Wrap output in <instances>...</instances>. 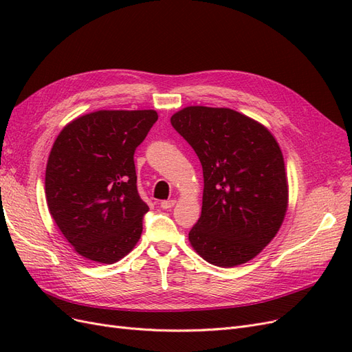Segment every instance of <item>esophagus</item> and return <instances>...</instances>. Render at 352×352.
Listing matches in <instances>:
<instances>
[{"label":"esophagus","mask_w":352,"mask_h":352,"mask_svg":"<svg viewBox=\"0 0 352 352\" xmlns=\"http://www.w3.org/2000/svg\"><path fill=\"white\" fill-rule=\"evenodd\" d=\"M175 204H176V201H175V199L162 201V208H163V210H170V208H173V207H175Z\"/></svg>","instance_id":"1"}]
</instances>
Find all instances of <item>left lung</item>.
Instances as JSON below:
<instances>
[{"label": "left lung", "instance_id": "8db88e82", "mask_svg": "<svg viewBox=\"0 0 352 352\" xmlns=\"http://www.w3.org/2000/svg\"><path fill=\"white\" fill-rule=\"evenodd\" d=\"M170 122L194 148L204 176L190 247L219 267L252 260L279 232L289 202L278 141L260 122L225 107L189 105Z\"/></svg>", "mask_w": 352, "mask_h": 352}]
</instances>
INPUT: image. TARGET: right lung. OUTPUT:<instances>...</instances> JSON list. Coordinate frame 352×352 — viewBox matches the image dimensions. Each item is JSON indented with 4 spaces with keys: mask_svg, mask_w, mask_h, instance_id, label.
Listing matches in <instances>:
<instances>
[{
    "mask_svg": "<svg viewBox=\"0 0 352 352\" xmlns=\"http://www.w3.org/2000/svg\"><path fill=\"white\" fill-rule=\"evenodd\" d=\"M155 110H98L63 127L45 170L51 217L79 255L113 264L129 254L150 210L136 189L133 154Z\"/></svg>",
    "mask_w": 352,
    "mask_h": 352,
    "instance_id": "right-lung-1",
    "label": "right lung"
}]
</instances>
